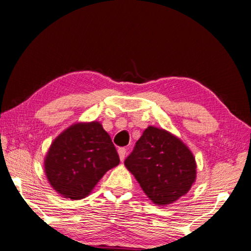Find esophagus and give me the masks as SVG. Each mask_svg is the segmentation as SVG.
<instances>
[{"label": "esophagus", "mask_w": 251, "mask_h": 251, "mask_svg": "<svg viewBox=\"0 0 251 251\" xmlns=\"http://www.w3.org/2000/svg\"><path fill=\"white\" fill-rule=\"evenodd\" d=\"M118 155H120V158L122 161L124 160L125 156H126V148H124V147L118 148Z\"/></svg>", "instance_id": "34e87169"}]
</instances>
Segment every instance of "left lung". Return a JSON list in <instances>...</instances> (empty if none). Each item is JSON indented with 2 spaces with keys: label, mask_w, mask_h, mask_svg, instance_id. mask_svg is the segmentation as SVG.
Instances as JSON below:
<instances>
[{
  "label": "left lung",
  "mask_w": 251,
  "mask_h": 251,
  "mask_svg": "<svg viewBox=\"0 0 251 251\" xmlns=\"http://www.w3.org/2000/svg\"><path fill=\"white\" fill-rule=\"evenodd\" d=\"M147 197L159 206L173 203L189 192L196 180V160L179 138L148 126L125 159Z\"/></svg>",
  "instance_id": "left-lung-1"
}]
</instances>
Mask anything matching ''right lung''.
<instances>
[{
	"instance_id": "1",
	"label": "right lung",
	"mask_w": 251,
	"mask_h": 251,
	"mask_svg": "<svg viewBox=\"0 0 251 251\" xmlns=\"http://www.w3.org/2000/svg\"><path fill=\"white\" fill-rule=\"evenodd\" d=\"M120 164L116 148L99 122L77 123L59 134L44 160L50 186L65 198H85L105 173Z\"/></svg>"
}]
</instances>
